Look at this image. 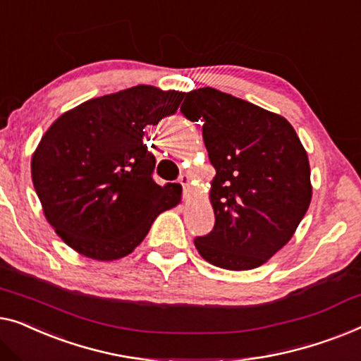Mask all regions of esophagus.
Masks as SVG:
<instances>
[{
    "mask_svg": "<svg viewBox=\"0 0 361 361\" xmlns=\"http://www.w3.org/2000/svg\"><path fill=\"white\" fill-rule=\"evenodd\" d=\"M178 183H180V185H181L183 188L190 186V183H191V176H190V175H186V173H183V175H180Z\"/></svg>",
    "mask_w": 361,
    "mask_h": 361,
    "instance_id": "esophagus-1",
    "label": "esophagus"
}]
</instances>
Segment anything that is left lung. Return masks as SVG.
I'll use <instances>...</instances> for the list:
<instances>
[{"label": "left lung", "mask_w": 361, "mask_h": 361, "mask_svg": "<svg viewBox=\"0 0 361 361\" xmlns=\"http://www.w3.org/2000/svg\"><path fill=\"white\" fill-rule=\"evenodd\" d=\"M181 113L202 123L216 169L209 192L216 222L195 238L197 252L232 271L263 265L311 204V169L296 130L283 116L209 86L190 91Z\"/></svg>", "instance_id": "1"}]
</instances>
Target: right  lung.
Wrapping results in <instances>:
<instances>
[{"label":"right lung","instance_id":"add662e5","mask_svg":"<svg viewBox=\"0 0 361 361\" xmlns=\"http://www.w3.org/2000/svg\"><path fill=\"white\" fill-rule=\"evenodd\" d=\"M185 93L149 85L85 101L40 139L30 173L45 219L62 240L99 262L123 258L160 212L180 202L176 183L152 178L144 129L178 111Z\"/></svg>","mask_w":361,"mask_h":361}]
</instances>
